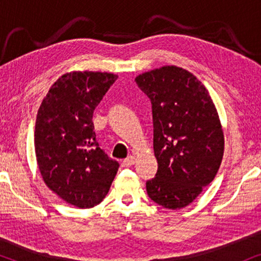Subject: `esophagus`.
Returning a JSON list of instances; mask_svg holds the SVG:
<instances>
[{
	"mask_svg": "<svg viewBox=\"0 0 261 261\" xmlns=\"http://www.w3.org/2000/svg\"><path fill=\"white\" fill-rule=\"evenodd\" d=\"M134 164H135L134 155H130V156H128V158L122 160V166H124V167H129L132 165H134Z\"/></svg>",
	"mask_w": 261,
	"mask_h": 261,
	"instance_id": "esophagus-1",
	"label": "esophagus"
}]
</instances>
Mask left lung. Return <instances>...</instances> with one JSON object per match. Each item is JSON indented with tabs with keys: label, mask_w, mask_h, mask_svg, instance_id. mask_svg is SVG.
Instances as JSON below:
<instances>
[{
	"label": "left lung",
	"mask_w": 261,
	"mask_h": 261,
	"mask_svg": "<svg viewBox=\"0 0 261 261\" xmlns=\"http://www.w3.org/2000/svg\"><path fill=\"white\" fill-rule=\"evenodd\" d=\"M152 102L155 177L146 183L153 202L188 206L215 178L224 152L219 113L208 90L190 71L165 65L135 77Z\"/></svg>",
	"instance_id": "left-lung-1"
}]
</instances>
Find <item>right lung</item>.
I'll return each instance as SVG.
<instances>
[{
	"label": "right lung",
	"mask_w": 261,
	"mask_h": 261,
	"mask_svg": "<svg viewBox=\"0 0 261 261\" xmlns=\"http://www.w3.org/2000/svg\"><path fill=\"white\" fill-rule=\"evenodd\" d=\"M117 74L71 71L42 99L35 121V156L42 180L63 201L81 209L103 201L119 163L98 147L92 115Z\"/></svg>",
	"instance_id": "1"
}]
</instances>
